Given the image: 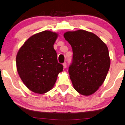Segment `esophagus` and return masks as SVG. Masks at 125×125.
Masks as SVG:
<instances>
[{
	"label": "esophagus",
	"instance_id": "obj_1",
	"mask_svg": "<svg viewBox=\"0 0 125 125\" xmlns=\"http://www.w3.org/2000/svg\"><path fill=\"white\" fill-rule=\"evenodd\" d=\"M63 67H64V68H66L67 67V63L66 62H64L63 64Z\"/></svg>",
	"mask_w": 125,
	"mask_h": 125
}]
</instances>
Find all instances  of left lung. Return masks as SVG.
<instances>
[{
    "label": "left lung",
    "instance_id": "1",
    "mask_svg": "<svg viewBox=\"0 0 125 125\" xmlns=\"http://www.w3.org/2000/svg\"><path fill=\"white\" fill-rule=\"evenodd\" d=\"M64 37L73 52L68 73L74 89L83 95H92L103 84L109 71L108 49L96 35L83 30L68 31Z\"/></svg>",
    "mask_w": 125,
    "mask_h": 125
}]
</instances>
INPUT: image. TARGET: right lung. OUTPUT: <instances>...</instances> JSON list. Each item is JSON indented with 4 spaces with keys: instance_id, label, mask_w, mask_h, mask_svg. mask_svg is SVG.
Returning a JSON list of instances; mask_svg holds the SVG:
<instances>
[{
    "instance_id": "right-lung-1",
    "label": "right lung",
    "mask_w": 125,
    "mask_h": 125,
    "mask_svg": "<svg viewBox=\"0 0 125 125\" xmlns=\"http://www.w3.org/2000/svg\"><path fill=\"white\" fill-rule=\"evenodd\" d=\"M58 34L44 31L32 35L21 46L16 57V66L22 81L38 94L49 91L56 82L63 65L57 60L53 45Z\"/></svg>"
}]
</instances>
